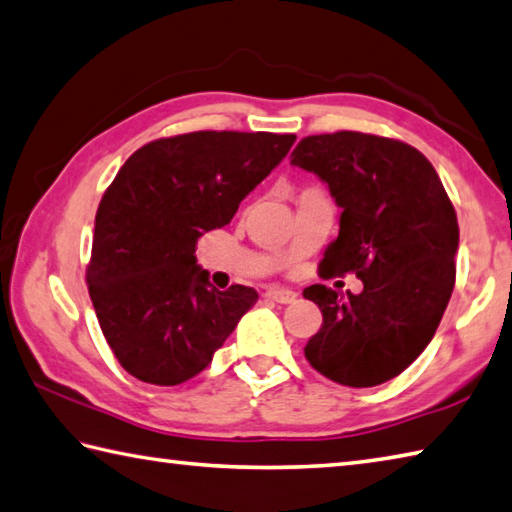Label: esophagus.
Segmentation results:
<instances>
[{"mask_svg":"<svg viewBox=\"0 0 512 512\" xmlns=\"http://www.w3.org/2000/svg\"><path fill=\"white\" fill-rule=\"evenodd\" d=\"M296 292H292V289H283V287H269L267 289V298H272V301L276 303H294L296 301Z\"/></svg>","mask_w":512,"mask_h":512,"instance_id":"34e87169","label":"esophagus"}]
</instances>
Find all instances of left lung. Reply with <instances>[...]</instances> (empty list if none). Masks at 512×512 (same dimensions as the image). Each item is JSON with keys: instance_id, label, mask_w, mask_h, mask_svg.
Returning <instances> with one entry per match:
<instances>
[{"instance_id": "8db88e82", "label": "left lung", "mask_w": 512, "mask_h": 512, "mask_svg": "<svg viewBox=\"0 0 512 512\" xmlns=\"http://www.w3.org/2000/svg\"><path fill=\"white\" fill-rule=\"evenodd\" d=\"M292 165L316 173L341 211L321 276L356 274L361 294L305 287L323 325L305 345L316 372L350 388L401 374L432 341L455 287L459 225L435 167L410 144L359 131L307 136Z\"/></svg>"}]
</instances>
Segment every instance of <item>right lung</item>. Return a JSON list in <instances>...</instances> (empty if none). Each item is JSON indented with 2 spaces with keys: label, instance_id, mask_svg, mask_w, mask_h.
Segmentation results:
<instances>
[{
  "label": "right lung",
  "instance_id": "obj_1",
  "mask_svg": "<svg viewBox=\"0 0 512 512\" xmlns=\"http://www.w3.org/2000/svg\"><path fill=\"white\" fill-rule=\"evenodd\" d=\"M294 140L196 131L153 140L124 162L95 214L86 283L104 339L131 376L194 379L258 301L254 287L218 292L196 263V243L231 223Z\"/></svg>",
  "mask_w": 512,
  "mask_h": 512
}]
</instances>
